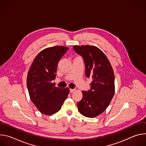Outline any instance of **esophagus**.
I'll return each mask as SVG.
<instances>
[{
  "label": "esophagus",
  "instance_id": "obj_1",
  "mask_svg": "<svg viewBox=\"0 0 146 146\" xmlns=\"http://www.w3.org/2000/svg\"><path fill=\"white\" fill-rule=\"evenodd\" d=\"M74 91H75L74 89H70V93L73 92Z\"/></svg>",
  "mask_w": 146,
  "mask_h": 146
}]
</instances>
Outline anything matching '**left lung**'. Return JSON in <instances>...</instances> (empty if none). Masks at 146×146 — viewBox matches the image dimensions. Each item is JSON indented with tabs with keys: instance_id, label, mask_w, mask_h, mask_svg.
I'll return each mask as SVG.
<instances>
[{
	"instance_id": "8db88e82",
	"label": "left lung",
	"mask_w": 146,
	"mask_h": 146,
	"mask_svg": "<svg viewBox=\"0 0 146 146\" xmlns=\"http://www.w3.org/2000/svg\"><path fill=\"white\" fill-rule=\"evenodd\" d=\"M73 49L84 59L86 77L92 79L90 90L82 92V98L77 103L78 110L82 115L94 118L107 109L114 96V72L106 55L98 47L74 46Z\"/></svg>"
}]
</instances>
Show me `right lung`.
I'll return each instance as SVG.
<instances>
[{"label":"right lung","mask_w":146,"mask_h":146,"mask_svg":"<svg viewBox=\"0 0 146 146\" xmlns=\"http://www.w3.org/2000/svg\"><path fill=\"white\" fill-rule=\"evenodd\" d=\"M68 50L65 46H54L41 51L29 70L27 84L30 98L44 114L58 112L68 97L69 88L56 87L52 81L56 76L58 63Z\"/></svg>","instance_id":"add662e5"}]
</instances>
